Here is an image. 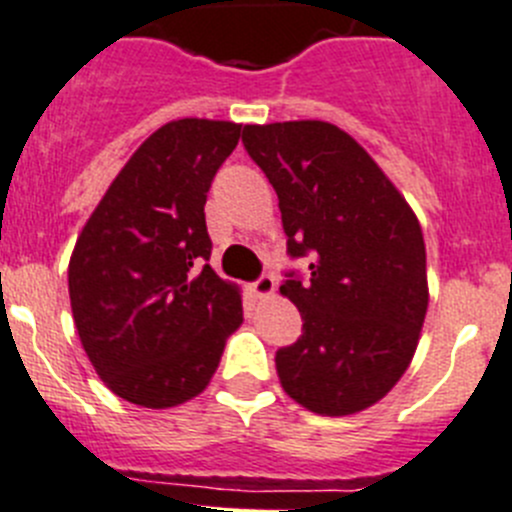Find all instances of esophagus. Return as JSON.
<instances>
[{"instance_id":"obj_1","label":"esophagus","mask_w":512,"mask_h":512,"mask_svg":"<svg viewBox=\"0 0 512 512\" xmlns=\"http://www.w3.org/2000/svg\"><path fill=\"white\" fill-rule=\"evenodd\" d=\"M250 290L257 298H270V295L275 293V278H272V275H260V278L250 285Z\"/></svg>"}]
</instances>
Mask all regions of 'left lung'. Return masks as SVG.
Returning a JSON list of instances; mask_svg holds the SVG:
<instances>
[{
  "label": "left lung",
  "mask_w": 512,
  "mask_h": 512,
  "mask_svg": "<svg viewBox=\"0 0 512 512\" xmlns=\"http://www.w3.org/2000/svg\"><path fill=\"white\" fill-rule=\"evenodd\" d=\"M242 143L278 194L288 255L310 257L308 280L285 272L280 285L303 315V336L275 353L280 384L323 417L361 412L417 351L429 303L419 219L333 123L245 126Z\"/></svg>",
  "instance_id": "8db88e82"
}]
</instances>
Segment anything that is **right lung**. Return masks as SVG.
<instances>
[{
    "label": "right lung",
    "instance_id": "right-lung-1",
    "mask_svg": "<svg viewBox=\"0 0 512 512\" xmlns=\"http://www.w3.org/2000/svg\"><path fill=\"white\" fill-rule=\"evenodd\" d=\"M240 123L181 118L151 133L75 242L68 267L80 343L105 386L146 409L202 394L242 323L240 290L207 265L214 174Z\"/></svg>",
    "mask_w": 512,
    "mask_h": 512
}]
</instances>
